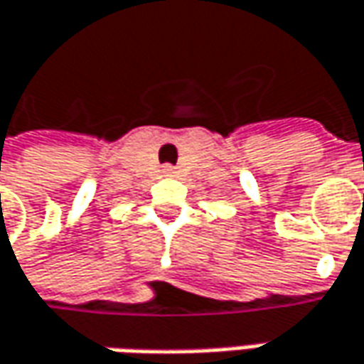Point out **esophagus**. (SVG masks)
I'll list each match as a JSON object with an SVG mask.
<instances>
[{
	"mask_svg": "<svg viewBox=\"0 0 364 364\" xmlns=\"http://www.w3.org/2000/svg\"><path fill=\"white\" fill-rule=\"evenodd\" d=\"M172 172H174L172 166H164V174H172Z\"/></svg>",
	"mask_w": 364,
	"mask_h": 364,
	"instance_id": "34e87169",
	"label": "esophagus"
}]
</instances>
